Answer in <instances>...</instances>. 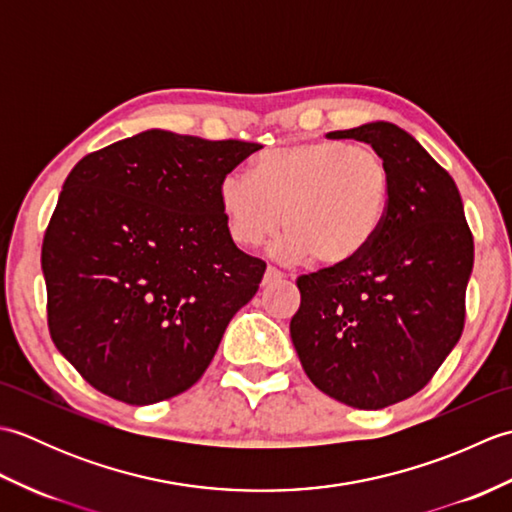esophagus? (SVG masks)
I'll return each mask as SVG.
<instances>
[{"label": "esophagus", "instance_id": "1", "mask_svg": "<svg viewBox=\"0 0 512 512\" xmlns=\"http://www.w3.org/2000/svg\"><path fill=\"white\" fill-rule=\"evenodd\" d=\"M281 277H284V273H279L277 268L268 266V268H266V273H264V281H262V284H264V286H268V284H273V281H279Z\"/></svg>", "mask_w": 512, "mask_h": 512}]
</instances>
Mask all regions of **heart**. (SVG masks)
I'll use <instances>...</instances> for the list:
<instances>
[{
    "instance_id": "1",
    "label": "heart",
    "mask_w": 512,
    "mask_h": 512,
    "mask_svg": "<svg viewBox=\"0 0 512 512\" xmlns=\"http://www.w3.org/2000/svg\"><path fill=\"white\" fill-rule=\"evenodd\" d=\"M394 178L387 160L350 143H297L264 151L253 171H231L217 184L224 222L239 246H262L281 222L288 233L275 255L319 264L352 262L383 228Z\"/></svg>"
}]
</instances>
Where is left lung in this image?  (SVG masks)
I'll list each match as a JSON object with an SVG mask.
<instances>
[{"instance_id": "obj_1", "label": "left lung", "mask_w": 512, "mask_h": 512, "mask_svg": "<svg viewBox=\"0 0 512 512\" xmlns=\"http://www.w3.org/2000/svg\"><path fill=\"white\" fill-rule=\"evenodd\" d=\"M330 140H361L394 178L387 220L352 262L299 277L290 339L323 394L383 409L429 383L460 341L473 235L453 178L416 138L374 121Z\"/></svg>"}]
</instances>
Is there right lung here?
Wrapping results in <instances>:
<instances>
[{"mask_svg": "<svg viewBox=\"0 0 512 512\" xmlns=\"http://www.w3.org/2000/svg\"><path fill=\"white\" fill-rule=\"evenodd\" d=\"M259 147L147 129L65 178L41 248L48 325L94 389L151 405L209 367L266 270L217 202L222 176Z\"/></svg>", "mask_w": 512, "mask_h": 512, "instance_id": "right-lung-1", "label": "right lung"}]
</instances>
